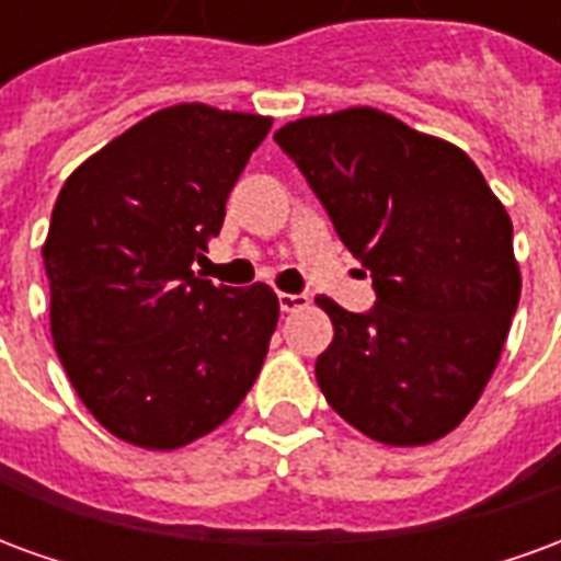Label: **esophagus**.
Segmentation results:
<instances>
[{
    "mask_svg": "<svg viewBox=\"0 0 561 561\" xmlns=\"http://www.w3.org/2000/svg\"><path fill=\"white\" fill-rule=\"evenodd\" d=\"M304 306H309V297H306V294H279L282 312H297V309H304Z\"/></svg>",
    "mask_w": 561,
    "mask_h": 561,
    "instance_id": "obj_1",
    "label": "esophagus"
}]
</instances>
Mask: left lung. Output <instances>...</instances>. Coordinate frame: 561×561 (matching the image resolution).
Returning <instances> with one entry per match:
<instances>
[{"instance_id":"1","label":"left lung","mask_w":561,"mask_h":561,"mask_svg":"<svg viewBox=\"0 0 561 561\" xmlns=\"http://www.w3.org/2000/svg\"><path fill=\"white\" fill-rule=\"evenodd\" d=\"M273 138L378 294L364 316L316 297L333 321L318 388L381 445L438 442L481 400L517 312L505 204L462 149L376 107L304 116Z\"/></svg>"}]
</instances>
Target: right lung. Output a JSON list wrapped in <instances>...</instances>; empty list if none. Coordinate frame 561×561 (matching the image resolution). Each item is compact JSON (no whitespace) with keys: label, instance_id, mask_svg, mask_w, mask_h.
Returning a JSON list of instances; mask_svg holds the SVG:
<instances>
[{"label":"right lung","instance_id":"right-lung-1","mask_svg":"<svg viewBox=\"0 0 561 561\" xmlns=\"http://www.w3.org/2000/svg\"><path fill=\"white\" fill-rule=\"evenodd\" d=\"M273 119L173 104L92 152L56 197L42 245L50 333L95 421L144 450L213 433L255 385L276 291L201 279L225 201Z\"/></svg>","mask_w":561,"mask_h":561}]
</instances>
